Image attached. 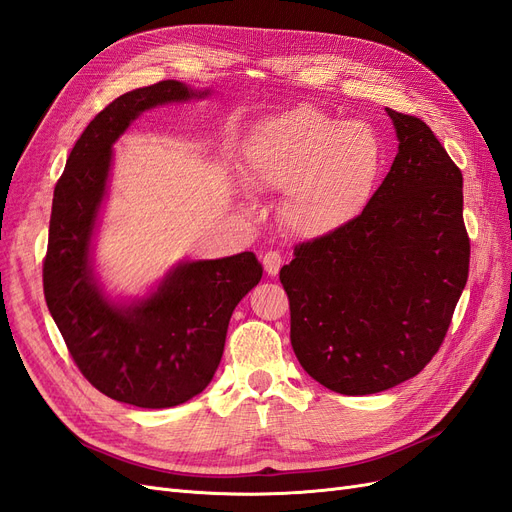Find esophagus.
Wrapping results in <instances>:
<instances>
[{"instance_id":"34e87169","label":"esophagus","mask_w":512,"mask_h":512,"mask_svg":"<svg viewBox=\"0 0 512 512\" xmlns=\"http://www.w3.org/2000/svg\"><path fill=\"white\" fill-rule=\"evenodd\" d=\"M282 256H280V252H267L265 256H262V265H265V271L269 273V275H277L280 273V269H282Z\"/></svg>"}]
</instances>
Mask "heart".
<instances>
[{"instance_id": "obj_1", "label": "heart", "mask_w": 512, "mask_h": 512, "mask_svg": "<svg viewBox=\"0 0 512 512\" xmlns=\"http://www.w3.org/2000/svg\"><path fill=\"white\" fill-rule=\"evenodd\" d=\"M245 179L282 192L280 222L292 237L316 241L361 218L380 185L386 151L359 119H339L312 104L256 121L243 138Z\"/></svg>"}]
</instances>
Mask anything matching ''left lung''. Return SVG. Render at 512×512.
Here are the masks:
<instances>
[{
	"label": "left lung",
	"instance_id": "obj_1",
	"mask_svg": "<svg viewBox=\"0 0 512 512\" xmlns=\"http://www.w3.org/2000/svg\"><path fill=\"white\" fill-rule=\"evenodd\" d=\"M397 156L365 213L299 243L280 280L301 367L342 395L414 378L444 342L468 282L463 177L425 121L386 108Z\"/></svg>",
	"mask_w": 512,
	"mask_h": 512
}]
</instances>
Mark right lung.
Returning a JSON list of instances; mask_svg holds the SVG:
<instances>
[{
  "label": "right lung",
  "instance_id": "1",
  "mask_svg": "<svg viewBox=\"0 0 512 512\" xmlns=\"http://www.w3.org/2000/svg\"><path fill=\"white\" fill-rule=\"evenodd\" d=\"M209 94L160 81L119 96L91 119L55 185L44 299L81 374L121 404L173 408L203 393L232 312L262 277L252 252L181 260L145 297L113 299L96 273L94 239L117 138L149 108Z\"/></svg>",
  "mask_w": 512,
  "mask_h": 512
}]
</instances>
